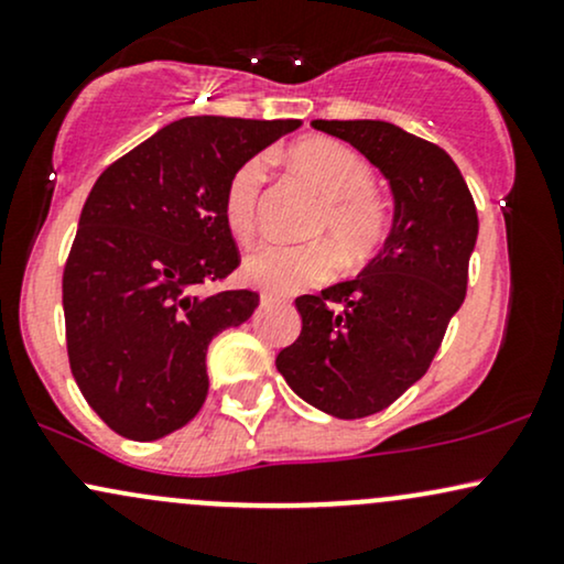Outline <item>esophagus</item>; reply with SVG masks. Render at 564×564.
Returning a JSON list of instances; mask_svg holds the SVG:
<instances>
[{
	"label": "esophagus",
	"mask_w": 564,
	"mask_h": 564,
	"mask_svg": "<svg viewBox=\"0 0 564 564\" xmlns=\"http://www.w3.org/2000/svg\"><path fill=\"white\" fill-rule=\"evenodd\" d=\"M278 300H275V296H270V294H264V291H262V294H260V304H262V307H273V304H275Z\"/></svg>",
	"instance_id": "esophagus-1"
}]
</instances>
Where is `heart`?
Wrapping results in <instances>:
<instances>
[{
  "instance_id": "1",
  "label": "heart",
  "mask_w": 564,
  "mask_h": 564,
  "mask_svg": "<svg viewBox=\"0 0 564 564\" xmlns=\"http://www.w3.org/2000/svg\"><path fill=\"white\" fill-rule=\"evenodd\" d=\"M289 164L318 191L323 198L315 232L328 236L347 264H364L387 238V212L373 196L371 170L366 159L332 138H304L286 151ZM264 183V161L251 159L232 174L225 193V219L232 236H251L257 223V204ZM334 249L328 243L286 246L264 241L246 254L243 275L273 294L318 283L334 273Z\"/></svg>"
}]
</instances>
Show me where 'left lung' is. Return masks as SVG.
<instances>
[{
  "instance_id": "8db88e82",
  "label": "left lung",
  "mask_w": 564,
  "mask_h": 564,
  "mask_svg": "<svg viewBox=\"0 0 564 564\" xmlns=\"http://www.w3.org/2000/svg\"><path fill=\"white\" fill-rule=\"evenodd\" d=\"M349 142L392 193V228L349 281L296 296L300 339L275 358L304 403L364 419L416 384L464 304L477 209L462 172L435 142L390 121H313Z\"/></svg>"
}]
</instances>
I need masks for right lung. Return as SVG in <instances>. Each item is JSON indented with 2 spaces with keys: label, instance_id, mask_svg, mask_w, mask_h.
<instances>
[{
  "label": "right lung",
  "instance_id": "add662e5",
  "mask_svg": "<svg viewBox=\"0 0 564 564\" xmlns=\"http://www.w3.org/2000/svg\"><path fill=\"white\" fill-rule=\"evenodd\" d=\"M300 119L187 116L97 177L63 273L68 360L93 411L151 443L200 411L206 349L251 318V289L204 294L238 268L225 193L249 159Z\"/></svg>",
  "mask_w": 564,
  "mask_h": 564
}]
</instances>
